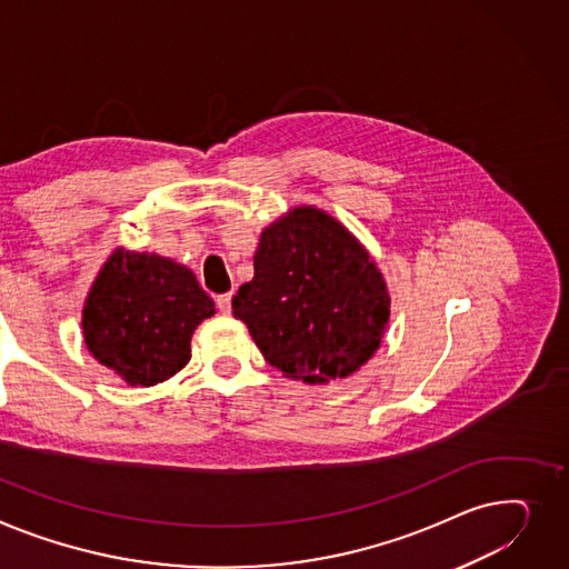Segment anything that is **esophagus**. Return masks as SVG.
Returning a JSON list of instances; mask_svg holds the SVG:
<instances>
[{
    "instance_id": "1",
    "label": "esophagus",
    "mask_w": 569,
    "mask_h": 569,
    "mask_svg": "<svg viewBox=\"0 0 569 569\" xmlns=\"http://www.w3.org/2000/svg\"><path fill=\"white\" fill-rule=\"evenodd\" d=\"M217 309H219L221 313H231V292L217 295Z\"/></svg>"
}]
</instances>
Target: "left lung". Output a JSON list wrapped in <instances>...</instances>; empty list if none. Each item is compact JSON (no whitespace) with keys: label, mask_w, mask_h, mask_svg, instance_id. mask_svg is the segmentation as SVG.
I'll return each mask as SVG.
<instances>
[{"label":"left lung","mask_w":569,"mask_h":569,"mask_svg":"<svg viewBox=\"0 0 569 569\" xmlns=\"http://www.w3.org/2000/svg\"><path fill=\"white\" fill-rule=\"evenodd\" d=\"M233 316L283 377L327 385L355 375L380 348L391 297L346 223L297 206L262 229L253 279L233 297Z\"/></svg>","instance_id":"1"}]
</instances>
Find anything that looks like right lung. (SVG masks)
<instances>
[{"label":"right lung","mask_w":569,"mask_h":569,"mask_svg":"<svg viewBox=\"0 0 569 569\" xmlns=\"http://www.w3.org/2000/svg\"><path fill=\"white\" fill-rule=\"evenodd\" d=\"M214 301L184 264L148 251L113 249L82 309L93 359L130 387H156L192 359V333Z\"/></svg>","instance_id":"1"}]
</instances>
